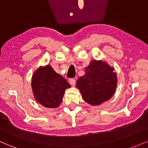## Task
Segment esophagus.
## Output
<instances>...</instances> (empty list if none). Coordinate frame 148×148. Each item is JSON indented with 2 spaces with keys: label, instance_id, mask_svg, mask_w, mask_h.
Returning <instances> with one entry per match:
<instances>
[{
  "label": "esophagus",
  "instance_id": "1",
  "mask_svg": "<svg viewBox=\"0 0 148 148\" xmlns=\"http://www.w3.org/2000/svg\"><path fill=\"white\" fill-rule=\"evenodd\" d=\"M69 84L71 85H75V84H76V80L74 79H69Z\"/></svg>",
  "mask_w": 148,
  "mask_h": 148
}]
</instances>
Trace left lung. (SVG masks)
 <instances>
[{
  "mask_svg": "<svg viewBox=\"0 0 148 148\" xmlns=\"http://www.w3.org/2000/svg\"><path fill=\"white\" fill-rule=\"evenodd\" d=\"M116 74L106 62L91 61L85 74L77 82L82 98L91 105H99L108 100L116 91Z\"/></svg>",
  "mask_w": 148,
  "mask_h": 148,
  "instance_id": "left-lung-1",
  "label": "left lung"
}]
</instances>
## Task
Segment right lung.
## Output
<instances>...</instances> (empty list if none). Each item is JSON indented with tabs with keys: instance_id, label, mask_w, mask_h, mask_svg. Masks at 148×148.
I'll use <instances>...</instances> for the list:
<instances>
[{
	"instance_id": "add662e5",
	"label": "right lung",
	"mask_w": 148,
	"mask_h": 148,
	"mask_svg": "<svg viewBox=\"0 0 148 148\" xmlns=\"http://www.w3.org/2000/svg\"><path fill=\"white\" fill-rule=\"evenodd\" d=\"M69 86L66 79L49 65L39 68L32 76V88L35 100L47 108L58 107L65 89Z\"/></svg>"
}]
</instances>
